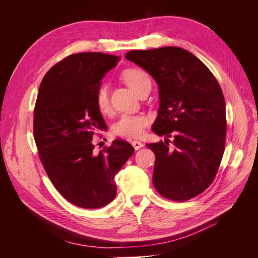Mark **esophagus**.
Masks as SVG:
<instances>
[{"mask_svg":"<svg viewBox=\"0 0 258 258\" xmlns=\"http://www.w3.org/2000/svg\"><path fill=\"white\" fill-rule=\"evenodd\" d=\"M132 146H134V148L136 151H138V150H140V148L141 147H143V143H141V142H139V141H132Z\"/></svg>","mask_w":258,"mask_h":258,"instance_id":"esophagus-1","label":"esophagus"}]
</instances>
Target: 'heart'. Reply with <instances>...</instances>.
<instances>
[{"instance_id": "1", "label": "heart", "mask_w": 258, "mask_h": 258, "mask_svg": "<svg viewBox=\"0 0 258 258\" xmlns=\"http://www.w3.org/2000/svg\"><path fill=\"white\" fill-rule=\"evenodd\" d=\"M124 82L129 87L138 93L145 85L151 84L150 76L146 72L140 69L127 70L122 75ZM96 102L101 113H107L110 111V88L107 85H102L99 88ZM148 119L144 115H122L113 126V132L117 136L139 138L143 135Z\"/></svg>"}]
</instances>
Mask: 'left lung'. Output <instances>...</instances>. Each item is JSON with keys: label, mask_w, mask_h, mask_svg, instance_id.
I'll list each match as a JSON object with an SVG mask.
<instances>
[{"label": "left lung", "mask_w": 258, "mask_h": 258, "mask_svg": "<svg viewBox=\"0 0 258 258\" xmlns=\"http://www.w3.org/2000/svg\"><path fill=\"white\" fill-rule=\"evenodd\" d=\"M126 59L158 85L159 108L152 129L165 141L146 144L156 157V190L175 201L196 197L213 182L224 154L227 126L220 85L204 62L179 47L131 50Z\"/></svg>", "instance_id": "8db88e82"}]
</instances>
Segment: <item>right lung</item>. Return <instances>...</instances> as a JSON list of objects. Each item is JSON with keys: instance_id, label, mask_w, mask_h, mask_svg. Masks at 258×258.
I'll list each match as a JSON object with an SVG mask.
<instances>
[{"instance_id": "1", "label": "right lung", "mask_w": 258, "mask_h": 258, "mask_svg": "<svg viewBox=\"0 0 258 258\" xmlns=\"http://www.w3.org/2000/svg\"><path fill=\"white\" fill-rule=\"evenodd\" d=\"M118 60L102 52L71 54L46 73L38 90L33 122L38 155L57 190L80 208L112 202L115 175L135 153L122 140L93 153V134L106 127L96 96Z\"/></svg>"}]
</instances>
